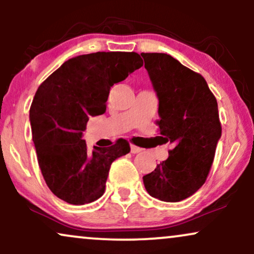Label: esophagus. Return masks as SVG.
Instances as JSON below:
<instances>
[{"label":"esophagus","instance_id":"34e87169","mask_svg":"<svg viewBox=\"0 0 254 254\" xmlns=\"http://www.w3.org/2000/svg\"><path fill=\"white\" fill-rule=\"evenodd\" d=\"M142 149L139 147H137V145H133V144H131V153L132 154H137V153H139V151H141Z\"/></svg>","mask_w":254,"mask_h":254}]
</instances>
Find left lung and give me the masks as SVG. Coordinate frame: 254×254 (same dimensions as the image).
Instances as JSON below:
<instances>
[{"label": "left lung", "mask_w": 254, "mask_h": 254, "mask_svg": "<svg viewBox=\"0 0 254 254\" xmlns=\"http://www.w3.org/2000/svg\"><path fill=\"white\" fill-rule=\"evenodd\" d=\"M159 98L160 138L168 159L143 177L145 190L164 202H180L205 183L222 132L217 101L204 77L167 54H141Z\"/></svg>", "instance_id": "obj_1"}]
</instances>
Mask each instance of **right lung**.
<instances>
[{
	"label": "right lung",
	"instance_id": "add662e5",
	"mask_svg": "<svg viewBox=\"0 0 254 254\" xmlns=\"http://www.w3.org/2000/svg\"><path fill=\"white\" fill-rule=\"evenodd\" d=\"M143 65L136 52H95L64 62L38 87L30 109L32 139L46 185L64 202L82 205L104 194L111 164L130 151L127 139L87 150L90 117L103 115L111 87Z\"/></svg>",
	"mask_w": 254,
	"mask_h": 254
}]
</instances>
